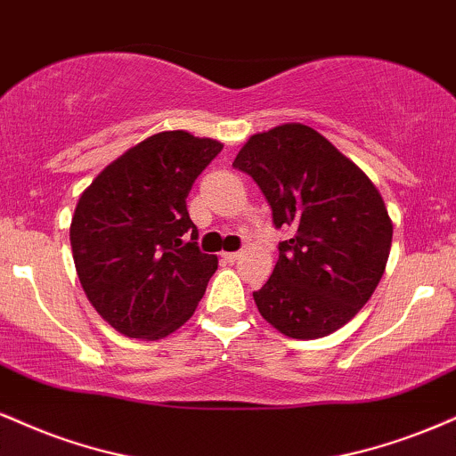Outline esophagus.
I'll return each mask as SVG.
<instances>
[{"label":"esophagus","mask_w":456,"mask_h":456,"mask_svg":"<svg viewBox=\"0 0 456 456\" xmlns=\"http://www.w3.org/2000/svg\"><path fill=\"white\" fill-rule=\"evenodd\" d=\"M240 256H242L240 252H223V259L229 261V263H235L240 259Z\"/></svg>","instance_id":"1"}]
</instances>
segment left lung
Returning a JSON list of instances; mask_svg holds the SVG:
<instances>
[{
	"label": "left lung",
	"mask_w": 456,
	"mask_h": 456,
	"mask_svg": "<svg viewBox=\"0 0 456 456\" xmlns=\"http://www.w3.org/2000/svg\"><path fill=\"white\" fill-rule=\"evenodd\" d=\"M255 180L278 244L270 281L252 293L261 316L284 336L333 333L371 297L391 252L393 223L371 180L318 131L281 125L246 142L233 161Z\"/></svg>",
	"instance_id": "obj_1"
}]
</instances>
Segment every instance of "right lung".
Masks as SVG:
<instances>
[{"label": "right lung", "instance_id": "obj_1", "mask_svg": "<svg viewBox=\"0 0 456 456\" xmlns=\"http://www.w3.org/2000/svg\"><path fill=\"white\" fill-rule=\"evenodd\" d=\"M221 151L216 140L163 131L80 195L69 227L76 272L93 308L123 336L166 338L204 297L218 259L197 246L186 197Z\"/></svg>", "mask_w": 456, "mask_h": 456}]
</instances>
